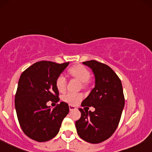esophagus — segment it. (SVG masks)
<instances>
[{"label": "esophagus", "instance_id": "esophagus-1", "mask_svg": "<svg viewBox=\"0 0 152 152\" xmlns=\"http://www.w3.org/2000/svg\"><path fill=\"white\" fill-rule=\"evenodd\" d=\"M69 110H70V111H72V110H74L76 109V107H75L74 106H73L71 105H69Z\"/></svg>", "mask_w": 152, "mask_h": 152}]
</instances>
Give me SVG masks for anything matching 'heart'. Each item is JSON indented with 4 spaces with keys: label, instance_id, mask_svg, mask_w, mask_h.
Instances as JSON below:
<instances>
[{
    "label": "heart",
    "instance_id": "b5f03b06",
    "mask_svg": "<svg viewBox=\"0 0 152 152\" xmlns=\"http://www.w3.org/2000/svg\"><path fill=\"white\" fill-rule=\"evenodd\" d=\"M69 74L74 77L78 78L79 81L82 82L83 86H87L90 82L91 73L86 67L83 65L78 64L74 66L69 69ZM67 85L66 77L64 74H60L56 78V86L57 88L58 91L60 92H64L66 90ZM83 98V95L79 93H67L63 96V100L65 102L71 105H75Z\"/></svg>",
    "mask_w": 152,
    "mask_h": 152
}]
</instances>
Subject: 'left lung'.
Listing matches in <instances>:
<instances>
[{"mask_svg":"<svg viewBox=\"0 0 152 152\" xmlns=\"http://www.w3.org/2000/svg\"><path fill=\"white\" fill-rule=\"evenodd\" d=\"M83 64L92 69L96 85L81 106H92L95 111L79 108L81 116L76 127L81 139L98 144L110 137L118 127L125 105L123 89L120 78L107 65L96 60Z\"/></svg>","mask_w":152,"mask_h":152,"instance_id":"left-lung-1","label":"left lung"}]
</instances>
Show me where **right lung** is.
Instances as JSON below:
<instances>
[{"mask_svg": "<svg viewBox=\"0 0 152 152\" xmlns=\"http://www.w3.org/2000/svg\"><path fill=\"white\" fill-rule=\"evenodd\" d=\"M69 64L40 61L22 73L15 106L22 130L32 140L42 142L54 138L69 112V105L64 102L53 109L47 105L49 100H59L56 80Z\"/></svg>", "mask_w": 152, "mask_h": 152, "instance_id": "add662e5", "label": "right lung"}]
</instances>
